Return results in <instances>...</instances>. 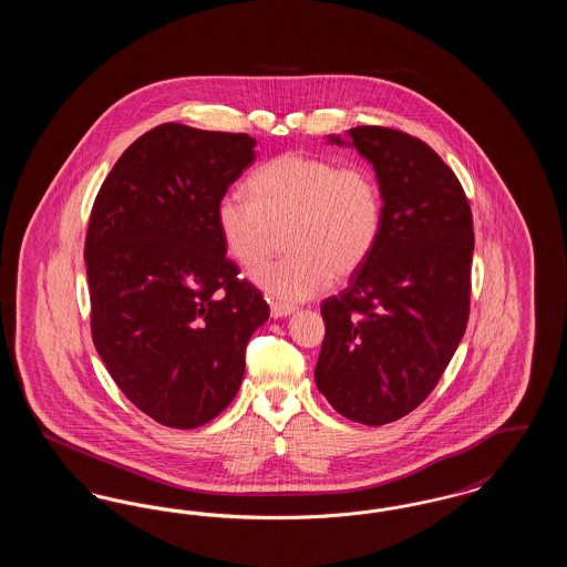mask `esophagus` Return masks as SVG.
Here are the masks:
<instances>
[{
	"instance_id": "1",
	"label": "esophagus",
	"mask_w": 567,
	"mask_h": 567,
	"mask_svg": "<svg viewBox=\"0 0 567 567\" xmlns=\"http://www.w3.org/2000/svg\"><path fill=\"white\" fill-rule=\"evenodd\" d=\"M270 310L274 319H282V317H291L296 312V306H289L282 301H271Z\"/></svg>"
}]
</instances>
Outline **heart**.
<instances>
[{"mask_svg": "<svg viewBox=\"0 0 567 567\" xmlns=\"http://www.w3.org/2000/svg\"><path fill=\"white\" fill-rule=\"evenodd\" d=\"M250 197L225 193L216 225L227 252L246 270L261 266L287 231L291 252L259 268L252 282L296 303L323 293L331 278H349L372 255L382 229V190L363 165L285 153L248 181Z\"/></svg>", "mask_w": 567, "mask_h": 567, "instance_id": "heart-1", "label": "heart"}]
</instances>
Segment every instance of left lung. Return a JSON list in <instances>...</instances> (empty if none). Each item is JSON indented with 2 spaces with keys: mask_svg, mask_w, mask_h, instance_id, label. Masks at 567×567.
<instances>
[{
  "mask_svg": "<svg viewBox=\"0 0 567 567\" xmlns=\"http://www.w3.org/2000/svg\"><path fill=\"white\" fill-rule=\"evenodd\" d=\"M347 140L374 167L382 229L368 261L321 306L315 380L342 416L386 425L421 404L457 351L470 317L472 210L453 169L419 137L352 127Z\"/></svg>",
  "mask_w": 567,
  "mask_h": 567,
  "instance_id": "left-lung-1",
  "label": "left lung"
}]
</instances>
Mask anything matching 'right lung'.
Instances as JSON below:
<instances>
[{"mask_svg":"<svg viewBox=\"0 0 567 567\" xmlns=\"http://www.w3.org/2000/svg\"><path fill=\"white\" fill-rule=\"evenodd\" d=\"M255 137L165 123L114 163L84 264L93 344L132 404L193 430L236 398L244 352L270 319L225 257L216 206L255 162Z\"/></svg>","mask_w":567,"mask_h":567,"instance_id":"obj_1","label":"right lung"}]
</instances>
